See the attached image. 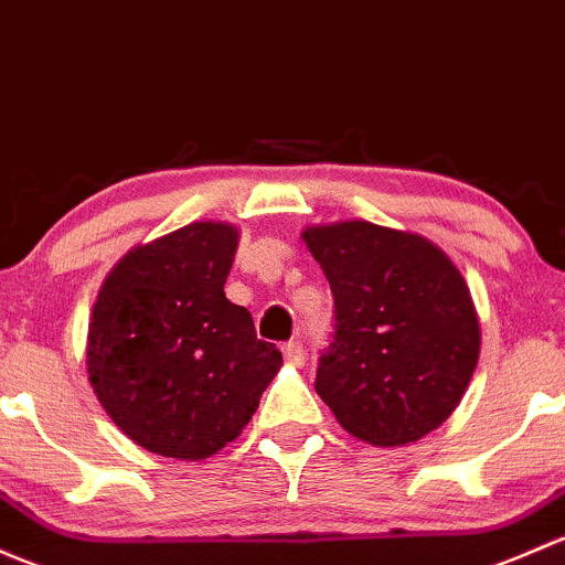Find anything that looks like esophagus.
Wrapping results in <instances>:
<instances>
[{
    "instance_id": "1",
    "label": "esophagus",
    "mask_w": 565,
    "mask_h": 565,
    "mask_svg": "<svg viewBox=\"0 0 565 565\" xmlns=\"http://www.w3.org/2000/svg\"><path fill=\"white\" fill-rule=\"evenodd\" d=\"M284 358L287 362H292V365H302V360H306V349H302V343L295 338V341H287L284 343Z\"/></svg>"
}]
</instances>
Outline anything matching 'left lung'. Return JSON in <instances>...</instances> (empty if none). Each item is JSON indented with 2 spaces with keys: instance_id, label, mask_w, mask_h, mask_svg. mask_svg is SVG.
I'll return each instance as SVG.
<instances>
[{
  "instance_id": "left-lung-1",
  "label": "left lung",
  "mask_w": 565,
  "mask_h": 565,
  "mask_svg": "<svg viewBox=\"0 0 565 565\" xmlns=\"http://www.w3.org/2000/svg\"><path fill=\"white\" fill-rule=\"evenodd\" d=\"M332 292L317 395L360 441L403 447L460 403L479 360L471 292L423 235L371 222L302 233Z\"/></svg>"
}]
</instances>
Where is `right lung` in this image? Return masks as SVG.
I'll list each match as a JSON object with an SVG mask.
<instances>
[{
	"mask_svg": "<svg viewBox=\"0 0 565 565\" xmlns=\"http://www.w3.org/2000/svg\"><path fill=\"white\" fill-rule=\"evenodd\" d=\"M237 230L189 227L132 248L88 324V382L148 452L203 460L241 436L281 365L252 313L224 298Z\"/></svg>",
	"mask_w": 565,
	"mask_h": 565,
	"instance_id": "right-lung-1",
	"label": "right lung"
}]
</instances>
